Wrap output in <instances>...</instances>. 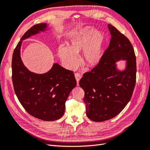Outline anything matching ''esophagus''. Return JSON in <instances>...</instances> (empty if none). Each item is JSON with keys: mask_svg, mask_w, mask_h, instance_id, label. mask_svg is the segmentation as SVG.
I'll return each mask as SVG.
<instances>
[{"mask_svg": "<svg viewBox=\"0 0 150 150\" xmlns=\"http://www.w3.org/2000/svg\"><path fill=\"white\" fill-rule=\"evenodd\" d=\"M75 78L76 79V81H77V85H79V81L80 80V79L81 78V76L80 74H79V73H76L75 74Z\"/></svg>", "mask_w": 150, "mask_h": 150, "instance_id": "1", "label": "esophagus"}]
</instances>
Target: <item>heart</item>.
I'll return each instance as SVG.
<instances>
[{"instance_id": "1", "label": "heart", "mask_w": 150, "mask_h": 150, "mask_svg": "<svg viewBox=\"0 0 150 150\" xmlns=\"http://www.w3.org/2000/svg\"><path fill=\"white\" fill-rule=\"evenodd\" d=\"M104 36L93 28L82 30L72 38L67 47L60 45L58 55L63 64L69 69H74L78 65L77 54L83 52L81 60L88 67H94L100 63L103 54Z\"/></svg>"}]
</instances>
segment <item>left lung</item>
<instances>
[{"mask_svg": "<svg viewBox=\"0 0 150 150\" xmlns=\"http://www.w3.org/2000/svg\"><path fill=\"white\" fill-rule=\"evenodd\" d=\"M111 39L100 63L86 72L79 85L85 91L86 114L91 120L102 122L115 117L130 100L136 81V57L129 40L108 24ZM125 60V70L116 62Z\"/></svg>", "mask_w": 150, "mask_h": 150, "instance_id": "8db88e82", "label": "left lung"}]
</instances>
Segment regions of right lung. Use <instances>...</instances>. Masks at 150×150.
Wrapping results in <instances>:
<instances>
[{"instance_id":"right-lung-1","label":"right lung","mask_w":150,"mask_h":150,"mask_svg":"<svg viewBox=\"0 0 150 150\" xmlns=\"http://www.w3.org/2000/svg\"><path fill=\"white\" fill-rule=\"evenodd\" d=\"M47 24L33 25L22 36L12 57V80L20 103L30 115L44 121H52L64 114L65 101L76 86L73 72L54 64L44 74H36L25 67L21 57L22 40L44 32Z\"/></svg>"}]
</instances>
